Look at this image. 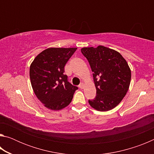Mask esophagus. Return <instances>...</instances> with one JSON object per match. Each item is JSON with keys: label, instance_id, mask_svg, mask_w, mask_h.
<instances>
[{"label": "esophagus", "instance_id": "1", "mask_svg": "<svg viewBox=\"0 0 154 154\" xmlns=\"http://www.w3.org/2000/svg\"><path fill=\"white\" fill-rule=\"evenodd\" d=\"M83 86H84V84H83V83H81L79 85V88H81V89H83Z\"/></svg>", "mask_w": 154, "mask_h": 154}]
</instances>
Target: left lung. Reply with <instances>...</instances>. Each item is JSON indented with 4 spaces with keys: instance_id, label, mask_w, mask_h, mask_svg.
<instances>
[{
    "instance_id": "1",
    "label": "left lung",
    "mask_w": 154,
    "mask_h": 154,
    "mask_svg": "<svg viewBox=\"0 0 154 154\" xmlns=\"http://www.w3.org/2000/svg\"><path fill=\"white\" fill-rule=\"evenodd\" d=\"M81 51L93 72L96 96L90 105L98 111L111 110L120 103L129 89L131 71L118 51L99 45L83 48Z\"/></svg>"
}]
</instances>
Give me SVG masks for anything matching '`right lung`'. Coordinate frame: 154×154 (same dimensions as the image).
I'll use <instances>...</instances> for the list:
<instances>
[{
	"label": "right lung",
	"mask_w": 154,
	"mask_h": 154,
	"mask_svg": "<svg viewBox=\"0 0 154 154\" xmlns=\"http://www.w3.org/2000/svg\"><path fill=\"white\" fill-rule=\"evenodd\" d=\"M77 48H49L35 57L30 66L31 85L44 106L61 110L71 103L78 88L71 84L64 67Z\"/></svg>",
	"instance_id": "right-lung-1"
}]
</instances>
